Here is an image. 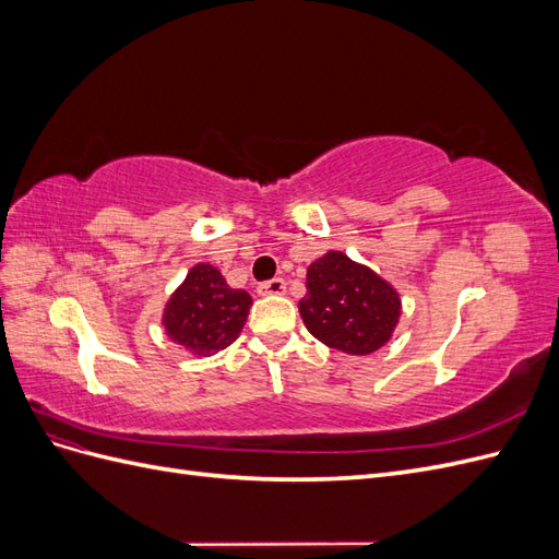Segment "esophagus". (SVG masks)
Listing matches in <instances>:
<instances>
[{
    "mask_svg": "<svg viewBox=\"0 0 559 559\" xmlns=\"http://www.w3.org/2000/svg\"><path fill=\"white\" fill-rule=\"evenodd\" d=\"M259 296H280L286 292V282L282 277H275V280H267V282H261L257 286Z\"/></svg>",
    "mask_w": 559,
    "mask_h": 559,
    "instance_id": "esophagus-1",
    "label": "esophagus"
}]
</instances>
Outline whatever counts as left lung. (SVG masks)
I'll use <instances>...</instances> for the list:
<instances>
[{
  "label": "left lung",
  "mask_w": 559,
  "mask_h": 559,
  "mask_svg": "<svg viewBox=\"0 0 559 559\" xmlns=\"http://www.w3.org/2000/svg\"><path fill=\"white\" fill-rule=\"evenodd\" d=\"M306 286L298 310L308 331L324 345L364 357L389 341L401 300L373 270L341 251H329L308 267Z\"/></svg>",
  "instance_id": "8db88e82"
}]
</instances>
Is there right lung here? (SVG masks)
<instances>
[{
    "mask_svg": "<svg viewBox=\"0 0 559 559\" xmlns=\"http://www.w3.org/2000/svg\"><path fill=\"white\" fill-rule=\"evenodd\" d=\"M249 308L247 292L230 289L214 265L198 263L167 302L163 324L175 343L205 357L240 335Z\"/></svg>",
    "mask_w": 559,
    "mask_h": 559,
    "instance_id": "1",
    "label": "right lung"
}]
</instances>
